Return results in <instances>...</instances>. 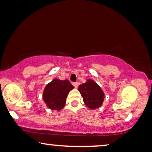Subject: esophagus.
I'll use <instances>...</instances> for the list:
<instances>
[{
	"mask_svg": "<svg viewBox=\"0 0 152 152\" xmlns=\"http://www.w3.org/2000/svg\"><path fill=\"white\" fill-rule=\"evenodd\" d=\"M72 85H73L75 88L78 87V83H77V82H73V83H72Z\"/></svg>",
	"mask_w": 152,
	"mask_h": 152,
	"instance_id": "obj_1",
	"label": "esophagus"
}]
</instances>
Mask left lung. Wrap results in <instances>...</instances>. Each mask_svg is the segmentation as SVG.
<instances>
[{"instance_id": "obj_1", "label": "left lung", "mask_w": 152, "mask_h": 152, "mask_svg": "<svg viewBox=\"0 0 152 152\" xmlns=\"http://www.w3.org/2000/svg\"><path fill=\"white\" fill-rule=\"evenodd\" d=\"M78 90L85 105L90 109L96 110L102 105L105 95L100 86L93 80H86L85 83L79 86Z\"/></svg>"}]
</instances>
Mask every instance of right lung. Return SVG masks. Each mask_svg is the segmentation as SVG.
Segmentation results:
<instances>
[{"mask_svg": "<svg viewBox=\"0 0 152 152\" xmlns=\"http://www.w3.org/2000/svg\"><path fill=\"white\" fill-rule=\"evenodd\" d=\"M73 88L74 86L68 80L54 79L45 86L43 100L50 109L59 111L64 107L68 93Z\"/></svg>", "mask_w": 152, "mask_h": 152, "instance_id": "obj_1", "label": "right lung"}]
</instances>
